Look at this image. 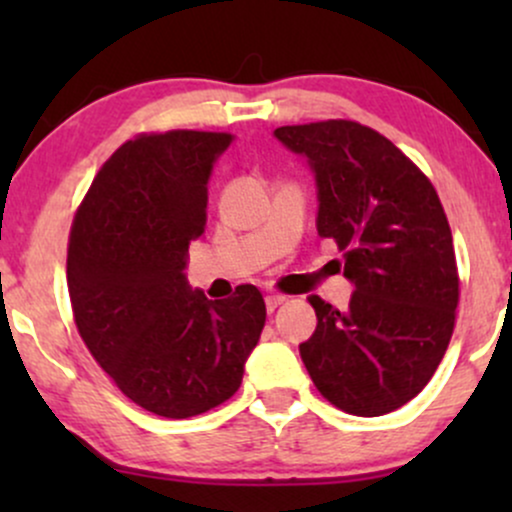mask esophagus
Listing matches in <instances>:
<instances>
[{
  "label": "esophagus",
  "instance_id": "obj_1",
  "mask_svg": "<svg viewBox=\"0 0 512 512\" xmlns=\"http://www.w3.org/2000/svg\"><path fill=\"white\" fill-rule=\"evenodd\" d=\"M264 303H267L269 313H274V310L279 308V305L286 303V296H267V298H264Z\"/></svg>",
  "mask_w": 512,
  "mask_h": 512
}]
</instances>
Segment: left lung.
<instances>
[{"label": "left lung", "instance_id": "obj_1", "mask_svg": "<svg viewBox=\"0 0 512 512\" xmlns=\"http://www.w3.org/2000/svg\"><path fill=\"white\" fill-rule=\"evenodd\" d=\"M308 156L317 233L344 252L356 291L339 313L310 296L317 327L301 358L320 395L354 416H383L436 373L460 301L455 248L436 187L390 139L354 120L274 129Z\"/></svg>", "mask_w": 512, "mask_h": 512}]
</instances>
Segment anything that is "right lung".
I'll use <instances>...</instances> for the list:
<instances>
[{
	"label": "right lung",
	"instance_id": "1",
	"mask_svg": "<svg viewBox=\"0 0 512 512\" xmlns=\"http://www.w3.org/2000/svg\"><path fill=\"white\" fill-rule=\"evenodd\" d=\"M231 139L197 129L137 134L98 170L69 233L76 330L122 395L166 419L236 395L267 317L252 284L209 301L182 274L207 226L211 168Z\"/></svg>",
	"mask_w": 512,
	"mask_h": 512
}]
</instances>
